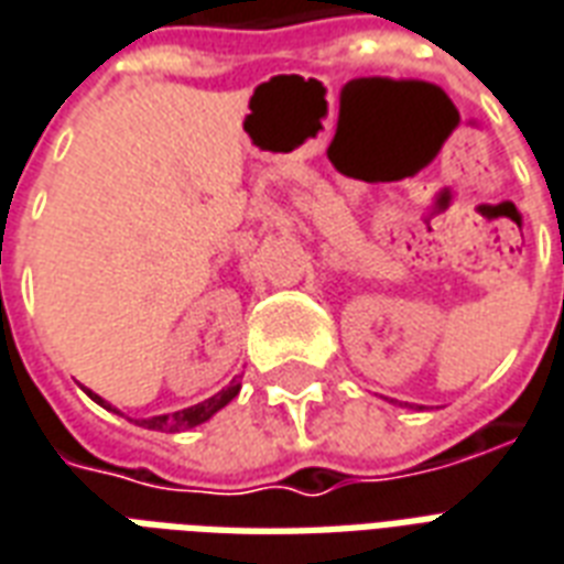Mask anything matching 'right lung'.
Listing matches in <instances>:
<instances>
[{"instance_id":"obj_1","label":"right lung","mask_w":564,"mask_h":564,"mask_svg":"<svg viewBox=\"0 0 564 564\" xmlns=\"http://www.w3.org/2000/svg\"><path fill=\"white\" fill-rule=\"evenodd\" d=\"M88 395L95 398L97 404L106 410H112V413H118L112 404H106L104 398L95 395L91 389H86ZM240 392V383H231V387H226L223 392H217L214 398H207V401H202V404H193V408L186 410H177V413H169V416H151V419H142V422H137V425L142 427H151V431H186V427H196L202 425V422H207V419L214 416L217 410H223L231 401V398Z\"/></svg>"}]
</instances>
